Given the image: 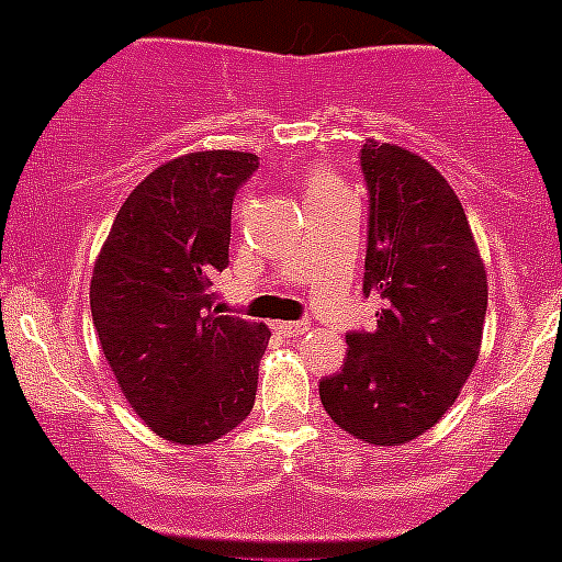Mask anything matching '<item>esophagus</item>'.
<instances>
[{"instance_id":"obj_1","label":"esophagus","mask_w":562,"mask_h":562,"mask_svg":"<svg viewBox=\"0 0 562 562\" xmlns=\"http://www.w3.org/2000/svg\"><path fill=\"white\" fill-rule=\"evenodd\" d=\"M278 331L284 334V337H301V334L308 331V323L306 321H290V323H278Z\"/></svg>"}]
</instances>
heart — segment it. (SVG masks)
Here are the masks:
<instances>
[{"instance_id":"heart-1","label":"heart","mask_w":562,"mask_h":562,"mask_svg":"<svg viewBox=\"0 0 562 562\" xmlns=\"http://www.w3.org/2000/svg\"><path fill=\"white\" fill-rule=\"evenodd\" d=\"M303 183H306V200L321 198V194H331V192H337V189H342L339 187L337 175L328 172V169H323V167L308 169L306 178H303Z\"/></svg>"}]
</instances>
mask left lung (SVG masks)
<instances>
[{"mask_svg":"<svg viewBox=\"0 0 562 562\" xmlns=\"http://www.w3.org/2000/svg\"><path fill=\"white\" fill-rule=\"evenodd\" d=\"M364 295L373 331L345 337L342 370L321 382L334 424L373 446L415 440L449 412L480 359L487 276L460 198L429 161L368 142Z\"/></svg>","mask_w":562,"mask_h":562,"instance_id":"8db88e82","label":"left lung"}]
</instances>
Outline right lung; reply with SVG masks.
Wrapping results in <instances>:
<instances>
[{
    "mask_svg": "<svg viewBox=\"0 0 562 562\" xmlns=\"http://www.w3.org/2000/svg\"><path fill=\"white\" fill-rule=\"evenodd\" d=\"M254 153H187L127 194L91 276V317L127 404L164 440L200 446L250 415L270 328L217 315L231 205Z\"/></svg>",
    "mask_w": 562,
    "mask_h": 562,
    "instance_id": "right-lung-1",
    "label": "right lung"
}]
</instances>
